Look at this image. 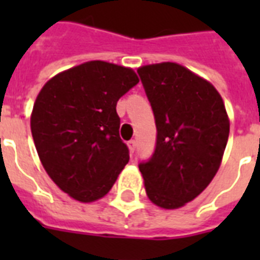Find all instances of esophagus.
I'll use <instances>...</instances> for the list:
<instances>
[{"label":"esophagus","mask_w":260,"mask_h":260,"mask_svg":"<svg viewBox=\"0 0 260 260\" xmlns=\"http://www.w3.org/2000/svg\"><path fill=\"white\" fill-rule=\"evenodd\" d=\"M128 147H129L131 154H134L135 150H136V142H135V140H129V142H128Z\"/></svg>","instance_id":"esophagus-1"}]
</instances>
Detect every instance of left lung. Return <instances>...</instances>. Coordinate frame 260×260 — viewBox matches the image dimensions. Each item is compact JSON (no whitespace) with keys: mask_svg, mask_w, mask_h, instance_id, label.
Wrapping results in <instances>:
<instances>
[{"mask_svg":"<svg viewBox=\"0 0 260 260\" xmlns=\"http://www.w3.org/2000/svg\"><path fill=\"white\" fill-rule=\"evenodd\" d=\"M154 112L156 144L139 163L147 196L165 209L197 197L217 173L230 136L221 95L208 81L177 63L138 70Z\"/></svg>","mask_w":260,"mask_h":260,"instance_id":"8db88e82","label":"left lung"}]
</instances>
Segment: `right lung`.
<instances>
[{
	"mask_svg": "<svg viewBox=\"0 0 260 260\" xmlns=\"http://www.w3.org/2000/svg\"><path fill=\"white\" fill-rule=\"evenodd\" d=\"M138 83L134 70L93 60L40 90L30 116L35 147L51 179L75 200L104 197L129 160L116 105Z\"/></svg>",
	"mask_w": 260,
	"mask_h": 260,
	"instance_id": "right-lung-1",
	"label": "right lung"
}]
</instances>
